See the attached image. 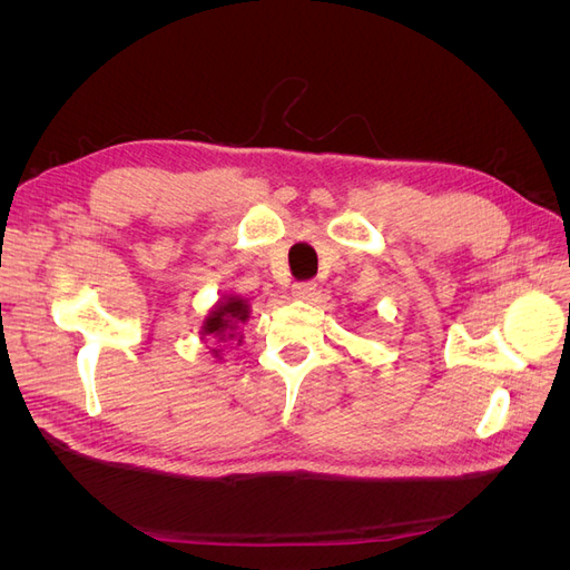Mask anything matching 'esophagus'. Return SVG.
Instances as JSON below:
<instances>
[{"label":"esophagus","instance_id":"1","mask_svg":"<svg viewBox=\"0 0 570 570\" xmlns=\"http://www.w3.org/2000/svg\"><path fill=\"white\" fill-rule=\"evenodd\" d=\"M314 292H316V283H312V281H306V283H295V285H292V297H295V299H302V302L312 299V297H314Z\"/></svg>","mask_w":570,"mask_h":570}]
</instances>
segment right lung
<instances>
[{
  "label": "right lung",
  "mask_w": 570,
  "mask_h": 570,
  "mask_svg": "<svg viewBox=\"0 0 570 570\" xmlns=\"http://www.w3.org/2000/svg\"><path fill=\"white\" fill-rule=\"evenodd\" d=\"M249 302L239 295H226L220 297L209 316L202 323V340H218V342H228L235 340L237 344L243 342L239 337V325H245L249 321ZM216 358H220V350H212Z\"/></svg>",
  "instance_id": "obj_1"
}]
</instances>
